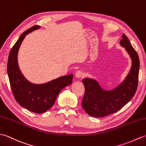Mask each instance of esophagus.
Masks as SVG:
<instances>
[{
	"instance_id": "1",
	"label": "esophagus",
	"mask_w": 146,
	"mask_h": 146,
	"mask_svg": "<svg viewBox=\"0 0 146 146\" xmlns=\"http://www.w3.org/2000/svg\"><path fill=\"white\" fill-rule=\"evenodd\" d=\"M83 72H81V71H77L75 73V77L77 78H80L83 76Z\"/></svg>"
}]
</instances>
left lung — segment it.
Returning a JSON list of instances; mask_svg holds the SVG:
<instances>
[{
    "label": "left lung",
    "mask_w": 146,
    "mask_h": 146,
    "mask_svg": "<svg viewBox=\"0 0 146 146\" xmlns=\"http://www.w3.org/2000/svg\"><path fill=\"white\" fill-rule=\"evenodd\" d=\"M120 44L129 55L132 66L127 76L119 86L112 90L106 91L95 80L84 78L82 80L85 89L82 107L91 116L101 117L116 113L124 106L136 92L140 66L139 58L136 51L132 46L124 33L122 35Z\"/></svg>",
    "instance_id": "obj_1"
}]
</instances>
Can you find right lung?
Returning a JSON list of instances; mask_svg holds the SVG:
<instances>
[{
	"label": "right lung",
	"mask_w": 146,
	"mask_h": 146,
	"mask_svg": "<svg viewBox=\"0 0 146 146\" xmlns=\"http://www.w3.org/2000/svg\"><path fill=\"white\" fill-rule=\"evenodd\" d=\"M35 25L20 36L10 52L7 62V73L10 84L15 100L20 106L35 113H43L52 108L60 92L72 84L73 74L63 76L48 83L35 84L26 80L19 69L17 55L26 35L40 29Z\"/></svg>",
	"instance_id": "right-lung-1"
}]
</instances>
